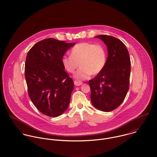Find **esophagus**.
Here are the masks:
<instances>
[{"mask_svg": "<svg viewBox=\"0 0 157 157\" xmlns=\"http://www.w3.org/2000/svg\"><path fill=\"white\" fill-rule=\"evenodd\" d=\"M82 82H81V81H79V80H74V85H75V86H80V85H82Z\"/></svg>", "mask_w": 157, "mask_h": 157, "instance_id": "34e87169", "label": "esophagus"}]
</instances>
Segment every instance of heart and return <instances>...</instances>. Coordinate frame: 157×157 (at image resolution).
I'll list each match as a JSON object with an SVG mask.
<instances>
[{
    "label": "heart",
    "instance_id": "b5f03b06",
    "mask_svg": "<svg viewBox=\"0 0 157 157\" xmlns=\"http://www.w3.org/2000/svg\"><path fill=\"white\" fill-rule=\"evenodd\" d=\"M106 53L101 44L82 43L76 44L71 50V55L64 56L62 62L65 69L74 73L78 67L75 76L78 79H86L91 74H99L106 63Z\"/></svg>",
    "mask_w": 157,
    "mask_h": 157
}]
</instances>
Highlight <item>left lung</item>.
Wrapping results in <instances>:
<instances>
[{
    "instance_id": "8db88e82",
    "label": "left lung",
    "mask_w": 157,
    "mask_h": 157,
    "mask_svg": "<svg viewBox=\"0 0 157 157\" xmlns=\"http://www.w3.org/2000/svg\"><path fill=\"white\" fill-rule=\"evenodd\" d=\"M96 37L106 45L108 55L104 69L88 82L91 100L96 108L109 112L123 102L128 91L130 58L126 46L119 39L106 35Z\"/></svg>"
}]
</instances>
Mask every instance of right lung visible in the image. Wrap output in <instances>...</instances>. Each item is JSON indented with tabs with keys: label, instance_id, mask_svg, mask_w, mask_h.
Segmentation results:
<instances>
[{
	"label": "right lung",
	"instance_id": "add662e5",
	"mask_svg": "<svg viewBox=\"0 0 157 157\" xmlns=\"http://www.w3.org/2000/svg\"><path fill=\"white\" fill-rule=\"evenodd\" d=\"M75 43L46 38L27 53L25 77L29 96L35 107L49 117H57L67 108L74 82L64 71L62 58Z\"/></svg>",
	"mask_w": 157,
	"mask_h": 157
}]
</instances>
